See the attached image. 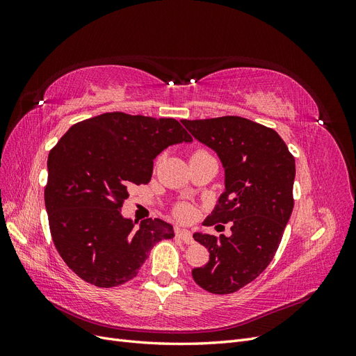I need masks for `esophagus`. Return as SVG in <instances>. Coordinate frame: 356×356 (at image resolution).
Here are the masks:
<instances>
[{"label":"esophagus","instance_id":"1","mask_svg":"<svg viewBox=\"0 0 356 356\" xmlns=\"http://www.w3.org/2000/svg\"><path fill=\"white\" fill-rule=\"evenodd\" d=\"M175 234H177V238H178V239H181L182 242L187 243V245H191L193 242H195V241H193V236H191V233H190L188 230H184V229H177Z\"/></svg>","mask_w":356,"mask_h":356}]
</instances>
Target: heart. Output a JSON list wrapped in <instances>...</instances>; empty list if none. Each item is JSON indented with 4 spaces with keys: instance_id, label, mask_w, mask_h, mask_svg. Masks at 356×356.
<instances>
[{
    "instance_id": "obj_1",
    "label": "heart",
    "mask_w": 356,
    "mask_h": 356,
    "mask_svg": "<svg viewBox=\"0 0 356 356\" xmlns=\"http://www.w3.org/2000/svg\"><path fill=\"white\" fill-rule=\"evenodd\" d=\"M177 213L179 218H188L190 217V208L188 207H179L177 209Z\"/></svg>"
}]
</instances>
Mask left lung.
<instances>
[{"instance_id":"8db88e82","label":"left lung","mask_w":356,"mask_h":356,"mask_svg":"<svg viewBox=\"0 0 356 356\" xmlns=\"http://www.w3.org/2000/svg\"><path fill=\"white\" fill-rule=\"evenodd\" d=\"M181 123L224 169V193L203 224L232 222L229 236L193 234L209 251V261L191 275L212 294H232L273 260L294 208L296 160L273 129L243 117Z\"/></svg>"}]
</instances>
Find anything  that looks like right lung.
<instances>
[{"label":"right lung","mask_w":356,"mask_h":356,"mask_svg":"<svg viewBox=\"0 0 356 356\" xmlns=\"http://www.w3.org/2000/svg\"><path fill=\"white\" fill-rule=\"evenodd\" d=\"M191 143L175 118L105 113L74 124L47 159L44 202L51 239L83 281L111 288L131 281L152 248L172 239L163 220L122 215L132 186L147 184L153 160L169 145Z\"/></svg>","instance_id":"right-lung-1"}]
</instances>
